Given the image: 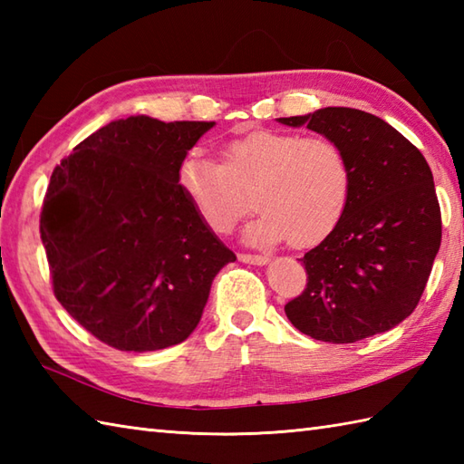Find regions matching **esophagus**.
I'll return each instance as SVG.
<instances>
[{"instance_id": "34e87169", "label": "esophagus", "mask_w": 464, "mask_h": 464, "mask_svg": "<svg viewBox=\"0 0 464 464\" xmlns=\"http://www.w3.org/2000/svg\"><path fill=\"white\" fill-rule=\"evenodd\" d=\"M239 261L251 263V265H267L269 257L267 255H251V253H239Z\"/></svg>"}]
</instances>
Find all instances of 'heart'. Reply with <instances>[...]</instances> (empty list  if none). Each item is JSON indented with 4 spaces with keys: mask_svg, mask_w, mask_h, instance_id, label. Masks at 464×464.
<instances>
[{
    "mask_svg": "<svg viewBox=\"0 0 464 464\" xmlns=\"http://www.w3.org/2000/svg\"><path fill=\"white\" fill-rule=\"evenodd\" d=\"M177 183L197 217L213 233H231L247 211L241 187H251L259 213L245 239L261 247L291 241L311 247L337 229L349 207V157L327 137L257 130L223 147V161L187 153Z\"/></svg>",
    "mask_w": 464,
    "mask_h": 464,
    "instance_id": "obj_1",
    "label": "heart"
}]
</instances>
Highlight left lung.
<instances>
[{
  "instance_id": "left-lung-1",
  "label": "left lung",
  "mask_w": 464,
  "mask_h": 464,
  "mask_svg": "<svg viewBox=\"0 0 464 464\" xmlns=\"http://www.w3.org/2000/svg\"><path fill=\"white\" fill-rule=\"evenodd\" d=\"M307 125L347 153L353 191L341 223L304 253L307 289L285 304L301 333L354 343L397 327L415 311L440 247V207L425 157L381 117L323 107L279 117Z\"/></svg>"
}]
</instances>
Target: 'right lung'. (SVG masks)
Masks as SVG:
<instances>
[{"instance_id": "right-lung-1", "label": "right lung", "mask_w": 464, "mask_h": 464, "mask_svg": "<svg viewBox=\"0 0 464 464\" xmlns=\"http://www.w3.org/2000/svg\"><path fill=\"white\" fill-rule=\"evenodd\" d=\"M215 121L107 123L57 165L39 233L53 293L93 337L147 353L185 341L235 253L205 227L177 167Z\"/></svg>"}]
</instances>
